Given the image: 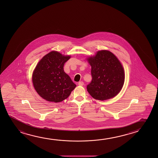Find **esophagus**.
<instances>
[{"label":"esophagus","instance_id":"1","mask_svg":"<svg viewBox=\"0 0 158 158\" xmlns=\"http://www.w3.org/2000/svg\"><path fill=\"white\" fill-rule=\"evenodd\" d=\"M78 85L79 86L84 85V82H83V81H79V82L78 83Z\"/></svg>","mask_w":158,"mask_h":158}]
</instances>
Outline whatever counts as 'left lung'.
<instances>
[{
	"label": "left lung",
	"instance_id": "left-lung-1",
	"mask_svg": "<svg viewBox=\"0 0 158 158\" xmlns=\"http://www.w3.org/2000/svg\"><path fill=\"white\" fill-rule=\"evenodd\" d=\"M92 80L87 90L93 98L105 100L116 96L124 84V73L119 60L109 51H98L88 59Z\"/></svg>",
	"mask_w": 158,
	"mask_h": 158
}]
</instances>
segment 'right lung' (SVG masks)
Masks as SVG:
<instances>
[{
    "mask_svg": "<svg viewBox=\"0 0 158 158\" xmlns=\"http://www.w3.org/2000/svg\"><path fill=\"white\" fill-rule=\"evenodd\" d=\"M70 58L52 51L44 56L35 68L32 75L34 88L47 101L61 102L76 87L70 77L64 72V63Z\"/></svg>",
    "mask_w": 158,
    "mask_h": 158,
    "instance_id": "1",
    "label": "right lung"
}]
</instances>
